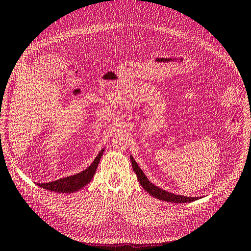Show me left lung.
Listing matches in <instances>:
<instances>
[{
	"instance_id": "1",
	"label": "left lung",
	"mask_w": 251,
	"mask_h": 251,
	"mask_svg": "<svg viewBox=\"0 0 251 251\" xmlns=\"http://www.w3.org/2000/svg\"><path fill=\"white\" fill-rule=\"evenodd\" d=\"M131 162H132V167L134 173L136 174L137 179L139 184L142 185V187L145 189L146 192H148L149 195L153 196L156 199H160L162 201H167V202H174V203H185V202H193V201L199 199L198 197H186V196H182V195H176V194H173L169 193L165 189H162L160 187L155 186L154 184L148 180L146 175L144 174V172L140 167L137 165V163L134 160L133 156L130 155Z\"/></svg>"
}]
</instances>
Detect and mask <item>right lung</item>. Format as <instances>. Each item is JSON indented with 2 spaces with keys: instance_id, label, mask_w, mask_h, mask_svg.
Listing matches in <instances>:
<instances>
[{
  "instance_id": "add662e5",
  "label": "right lung",
  "mask_w": 251,
  "mask_h": 251,
  "mask_svg": "<svg viewBox=\"0 0 251 251\" xmlns=\"http://www.w3.org/2000/svg\"><path fill=\"white\" fill-rule=\"evenodd\" d=\"M103 152H104V148L99 152V154L97 155V157L95 158L94 162L91 163V165H89V166L85 170H83V172L78 173L76 175L66 176V178H62L56 181H52L48 183H37V185L40 186L41 188L47 189V191L56 192V193L70 194V193L78 191V189L83 188L85 185H87L88 183L93 180Z\"/></svg>"
}]
</instances>
